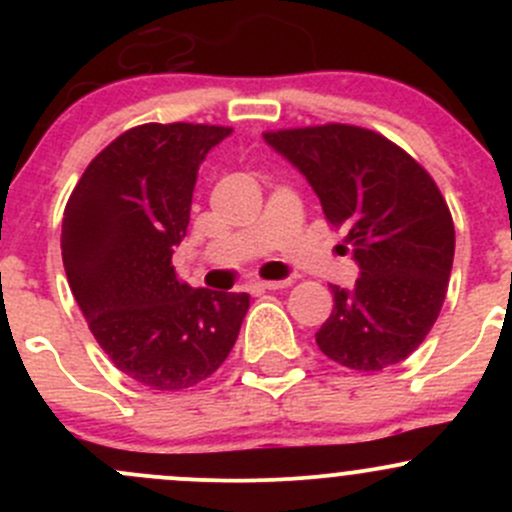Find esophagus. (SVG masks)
I'll return each mask as SVG.
<instances>
[{
  "mask_svg": "<svg viewBox=\"0 0 512 512\" xmlns=\"http://www.w3.org/2000/svg\"><path fill=\"white\" fill-rule=\"evenodd\" d=\"M289 287V280H262V282H255V289H285Z\"/></svg>",
  "mask_w": 512,
  "mask_h": 512,
  "instance_id": "esophagus-1",
  "label": "esophagus"
}]
</instances>
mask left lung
Masks as SVG:
<instances>
[{"label":"left lung","mask_w":512,"mask_h":512,"mask_svg":"<svg viewBox=\"0 0 512 512\" xmlns=\"http://www.w3.org/2000/svg\"><path fill=\"white\" fill-rule=\"evenodd\" d=\"M262 136L309 180L324 218L347 227L359 265L352 289L332 285L317 347L356 371L404 361L438 319L453 267L456 230L438 185L369 128L327 123Z\"/></svg>","instance_id":"8db88e82"}]
</instances>
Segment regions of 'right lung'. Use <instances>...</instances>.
<instances>
[{
  "mask_svg": "<svg viewBox=\"0 0 512 512\" xmlns=\"http://www.w3.org/2000/svg\"><path fill=\"white\" fill-rule=\"evenodd\" d=\"M232 128L143 123L91 160L61 223L69 287L98 347L156 391L208 379L227 359L250 294L178 280L173 247L190 223L203 158Z\"/></svg>",
  "mask_w": 512,
  "mask_h": 512,
  "instance_id": "obj_1",
  "label": "right lung"
}]
</instances>
